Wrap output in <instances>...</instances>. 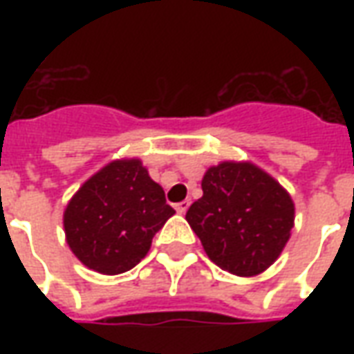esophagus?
I'll list each match as a JSON object with an SVG mask.
<instances>
[{
  "label": "esophagus",
  "mask_w": 354,
  "mask_h": 354,
  "mask_svg": "<svg viewBox=\"0 0 354 354\" xmlns=\"http://www.w3.org/2000/svg\"><path fill=\"white\" fill-rule=\"evenodd\" d=\"M189 205H192V201L185 199V201H182V203H176V205H174V208H176L178 214H185V210L189 208Z\"/></svg>",
  "instance_id": "34e87169"
}]
</instances>
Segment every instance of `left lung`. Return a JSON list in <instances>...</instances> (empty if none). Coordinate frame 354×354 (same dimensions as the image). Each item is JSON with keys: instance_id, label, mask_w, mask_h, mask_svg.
Listing matches in <instances>:
<instances>
[{"instance_id": "8db88e82", "label": "left lung", "mask_w": 354, "mask_h": 354, "mask_svg": "<svg viewBox=\"0 0 354 354\" xmlns=\"http://www.w3.org/2000/svg\"><path fill=\"white\" fill-rule=\"evenodd\" d=\"M203 197L185 220L216 266L254 277L273 266L294 227V201L250 161H222L205 172Z\"/></svg>"}]
</instances>
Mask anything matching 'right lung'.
Returning <instances> with one entry per match:
<instances>
[{
	"label": "right lung",
	"mask_w": 354,
	"mask_h": 354,
	"mask_svg": "<svg viewBox=\"0 0 354 354\" xmlns=\"http://www.w3.org/2000/svg\"><path fill=\"white\" fill-rule=\"evenodd\" d=\"M174 214L140 159H115L75 192L64 210L66 243L102 274L129 271L146 258L151 239Z\"/></svg>",
	"instance_id": "add662e5"
}]
</instances>
